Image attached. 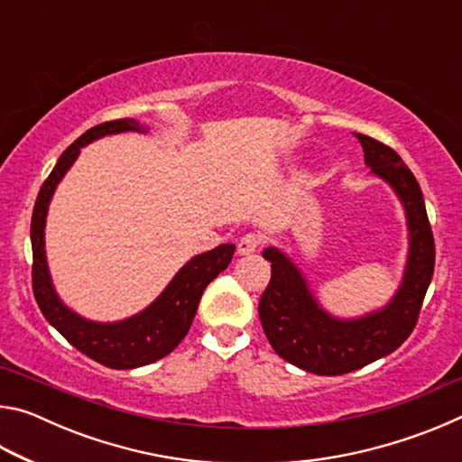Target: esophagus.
I'll use <instances>...</instances> for the list:
<instances>
[{
    "label": "esophagus",
    "mask_w": 462,
    "mask_h": 462,
    "mask_svg": "<svg viewBox=\"0 0 462 462\" xmlns=\"http://www.w3.org/2000/svg\"><path fill=\"white\" fill-rule=\"evenodd\" d=\"M259 246H261L259 234H245V236L238 240V254L248 256V254L256 253V248H259Z\"/></svg>",
    "instance_id": "34e87169"
}]
</instances>
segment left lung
<instances>
[{
    "label": "left lung",
    "mask_w": 462,
    "mask_h": 462,
    "mask_svg": "<svg viewBox=\"0 0 462 462\" xmlns=\"http://www.w3.org/2000/svg\"><path fill=\"white\" fill-rule=\"evenodd\" d=\"M371 175L385 181L400 199L408 226L400 287L391 300L363 316L342 318L328 311L291 256L277 246L263 250L271 263L269 287L259 301V318L275 353L314 374H344L400 348L418 322L434 273V238L424 195L408 165L393 148L355 134Z\"/></svg>",
    "instance_id": "1"
}]
</instances>
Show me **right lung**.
Returning a JSON list of instances; mask_svg holds the SVG:
<instances>
[{"mask_svg": "<svg viewBox=\"0 0 462 462\" xmlns=\"http://www.w3.org/2000/svg\"><path fill=\"white\" fill-rule=\"evenodd\" d=\"M122 132L146 134L148 126L134 118H124L89 128L60 154L52 173L44 181L34 203L32 228H30L34 256L32 285L42 316L77 350H81L83 355H88L99 365L109 366V369H138V366L151 365L167 356L185 338L195 311H198L203 289L212 283L224 269H228L236 246L220 245L208 250V253L195 254L175 273V277L169 281V285L162 289L152 303H148L144 310L130 318L116 319V322H96V319L85 318L69 308L52 283L49 259H46L44 230L49 206L62 177L79 159L81 148L99 138L122 134Z\"/></svg>", "mask_w": 462, "mask_h": 462, "instance_id": "1", "label": "right lung"}]
</instances>
